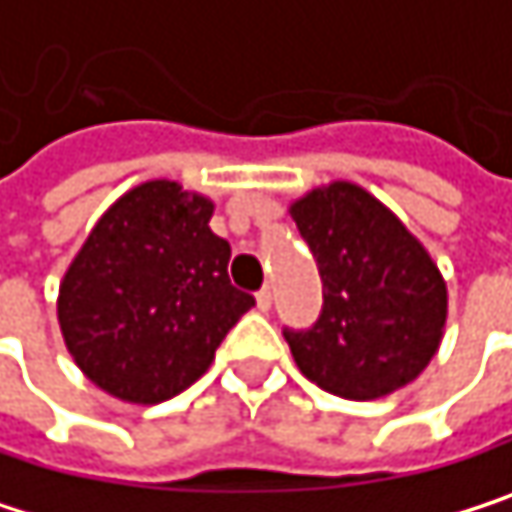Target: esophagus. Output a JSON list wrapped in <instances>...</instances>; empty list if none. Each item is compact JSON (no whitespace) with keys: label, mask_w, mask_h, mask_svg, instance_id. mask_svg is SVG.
Returning <instances> with one entry per match:
<instances>
[{"label":"esophagus","mask_w":512,"mask_h":512,"mask_svg":"<svg viewBox=\"0 0 512 512\" xmlns=\"http://www.w3.org/2000/svg\"><path fill=\"white\" fill-rule=\"evenodd\" d=\"M271 301H274L271 286H262V289L256 292V307H259V310H271Z\"/></svg>","instance_id":"obj_1"}]
</instances>
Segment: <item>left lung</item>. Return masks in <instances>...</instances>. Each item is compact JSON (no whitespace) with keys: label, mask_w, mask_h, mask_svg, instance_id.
Here are the masks:
<instances>
[{"label":"left lung","mask_w":512,"mask_h":512,"mask_svg":"<svg viewBox=\"0 0 512 512\" xmlns=\"http://www.w3.org/2000/svg\"><path fill=\"white\" fill-rule=\"evenodd\" d=\"M316 259L323 310L307 329H283L307 380L371 401L407 386L437 353L446 283L404 223L356 183H329L292 205Z\"/></svg>","instance_id":"1"}]
</instances>
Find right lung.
Masks as SVG:
<instances>
[{
    "mask_svg": "<svg viewBox=\"0 0 512 512\" xmlns=\"http://www.w3.org/2000/svg\"><path fill=\"white\" fill-rule=\"evenodd\" d=\"M214 205L174 180L135 186L90 232L59 286V329L108 395L159 404L193 386L256 304L229 280Z\"/></svg>",
    "mask_w": 512,
    "mask_h": 512,
    "instance_id": "right-lung-1",
    "label": "right lung"
}]
</instances>
